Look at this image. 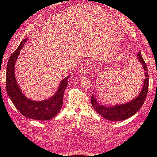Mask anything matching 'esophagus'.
Masks as SVG:
<instances>
[{
    "instance_id": "1",
    "label": "esophagus",
    "mask_w": 157,
    "mask_h": 157,
    "mask_svg": "<svg viewBox=\"0 0 157 157\" xmlns=\"http://www.w3.org/2000/svg\"><path fill=\"white\" fill-rule=\"evenodd\" d=\"M90 65H88V64L84 65L83 66H82L81 67H80V73H81L82 74H84V75H86L87 72L90 69Z\"/></svg>"
}]
</instances>
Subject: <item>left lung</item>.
<instances>
[{
    "label": "left lung",
    "mask_w": 157,
    "mask_h": 157,
    "mask_svg": "<svg viewBox=\"0 0 157 157\" xmlns=\"http://www.w3.org/2000/svg\"><path fill=\"white\" fill-rule=\"evenodd\" d=\"M137 58L142 65L144 74L143 77L144 78V82L143 84L140 94L138 96L132 99L130 101L121 105H115L114 106H106L101 105L98 101L95 98L94 95L91 97L92 105L99 115L107 120L112 121H121L126 120L138 111L145 101L146 96L149 89V74L147 71V67L143 58H142L141 52L137 54Z\"/></svg>",
    "instance_id": "left-lung-1"
}]
</instances>
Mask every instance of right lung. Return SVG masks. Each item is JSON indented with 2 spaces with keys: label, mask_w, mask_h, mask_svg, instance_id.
I'll return each instance as SVG.
<instances>
[{
  "label": "right lung",
  "mask_w": 157,
  "mask_h": 157,
  "mask_svg": "<svg viewBox=\"0 0 157 157\" xmlns=\"http://www.w3.org/2000/svg\"><path fill=\"white\" fill-rule=\"evenodd\" d=\"M27 40V38L22 40L17 48L14 51L8 59L6 75V92L12 102L23 116L39 121H48L55 117L63 105V94L68 83L70 76L63 78L60 82L58 91L53 96L44 101H33L28 99L21 92L17 84L14 67L20 51Z\"/></svg>",
  "instance_id": "add662e5"
}]
</instances>
